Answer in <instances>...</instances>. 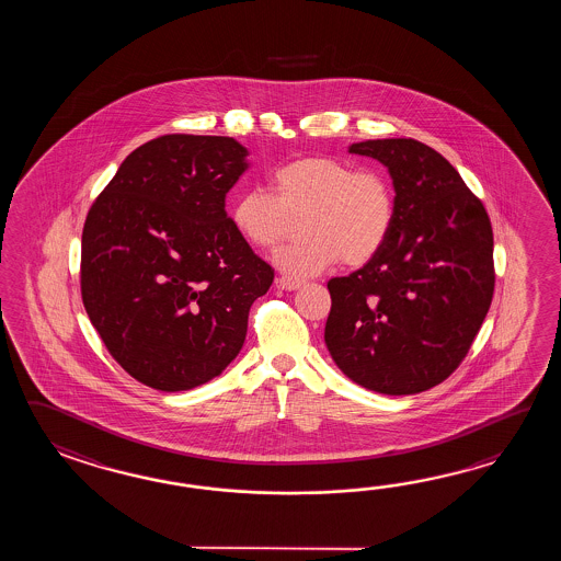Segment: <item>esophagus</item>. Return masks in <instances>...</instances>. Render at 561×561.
I'll use <instances>...</instances> for the list:
<instances>
[{
    "label": "esophagus",
    "mask_w": 561,
    "mask_h": 561,
    "mask_svg": "<svg viewBox=\"0 0 561 561\" xmlns=\"http://www.w3.org/2000/svg\"><path fill=\"white\" fill-rule=\"evenodd\" d=\"M302 285H305V283H302V280H297V278H288V276H280V278H276V286H278V288H283V290H298Z\"/></svg>",
    "instance_id": "esophagus-1"
}]
</instances>
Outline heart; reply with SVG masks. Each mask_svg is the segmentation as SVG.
<instances>
[{
	"instance_id": "obj_1",
	"label": "heart",
	"mask_w": 561,
	"mask_h": 561,
	"mask_svg": "<svg viewBox=\"0 0 561 561\" xmlns=\"http://www.w3.org/2000/svg\"><path fill=\"white\" fill-rule=\"evenodd\" d=\"M275 194L240 192L232 227L254 249H275L300 218L302 239L276 252L288 276L319 275L336 263L360 266L381 252L394 227L393 182L377 168H355L336 156H307L275 172Z\"/></svg>"
}]
</instances>
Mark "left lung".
I'll list each match as a JSON object with an SVG mask.
<instances>
[{"instance_id":"1","label":"left lung","mask_w":561,"mask_h":561,"mask_svg":"<svg viewBox=\"0 0 561 561\" xmlns=\"http://www.w3.org/2000/svg\"><path fill=\"white\" fill-rule=\"evenodd\" d=\"M393 179L397 216L381 252L329 280L324 343L351 381L415 394L445 381L488 314L493 230L481 201L439 152L413 138L351 144Z\"/></svg>"}]
</instances>
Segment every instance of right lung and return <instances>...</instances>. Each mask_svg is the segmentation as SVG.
Here are the masks:
<instances>
[{
  "mask_svg": "<svg viewBox=\"0 0 561 561\" xmlns=\"http://www.w3.org/2000/svg\"><path fill=\"white\" fill-rule=\"evenodd\" d=\"M247 156L228 136H160L119 164L85 216V312L122 369L158 391L227 369L273 285L225 210Z\"/></svg>",
  "mask_w": 561,
  "mask_h": 561,
  "instance_id": "right-lung-1",
  "label": "right lung"
}]
</instances>
